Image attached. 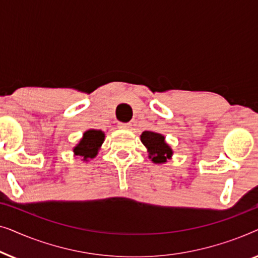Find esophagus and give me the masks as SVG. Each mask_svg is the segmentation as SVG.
Segmentation results:
<instances>
[{
    "mask_svg": "<svg viewBox=\"0 0 258 258\" xmlns=\"http://www.w3.org/2000/svg\"><path fill=\"white\" fill-rule=\"evenodd\" d=\"M117 126H118L119 129H128V128H130V126H132V124H130V123H122V122H118Z\"/></svg>",
    "mask_w": 258,
    "mask_h": 258,
    "instance_id": "1",
    "label": "esophagus"
}]
</instances>
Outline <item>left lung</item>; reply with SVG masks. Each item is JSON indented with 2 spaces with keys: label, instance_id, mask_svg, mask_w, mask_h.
<instances>
[{
  "label": "left lung",
  "instance_id": "1",
  "mask_svg": "<svg viewBox=\"0 0 258 258\" xmlns=\"http://www.w3.org/2000/svg\"><path fill=\"white\" fill-rule=\"evenodd\" d=\"M141 141L149 153V158L156 164L165 163L172 156V149L165 142L163 135L154 132H143Z\"/></svg>",
  "mask_w": 258,
  "mask_h": 258
}]
</instances>
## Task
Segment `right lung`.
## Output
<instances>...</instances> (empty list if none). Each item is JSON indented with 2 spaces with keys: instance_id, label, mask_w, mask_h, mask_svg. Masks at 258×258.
<instances>
[{
  "instance_id": "add662e5",
  "label": "right lung",
  "mask_w": 258,
  "mask_h": 258,
  "mask_svg": "<svg viewBox=\"0 0 258 258\" xmlns=\"http://www.w3.org/2000/svg\"><path fill=\"white\" fill-rule=\"evenodd\" d=\"M104 141V133L102 130L89 129L83 134V137L81 139L80 143L74 148V155L83 158V161L91 160L96 157V155L100 150Z\"/></svg>"
}]
</instances>
